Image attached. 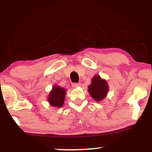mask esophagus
Here are the masks:
<instances>
[{
  "label": "esophagus",
  "instance_id": "obj_1",
  "mask_svg": "<svg viewBox=\"0 0 152 152\" xmlns=\"http://www.w3.org/2000/svg\"><path fill=\"white\" fill-rule=\"evenodd\" d=\"M72 86H73V88H78V87L81 86V83H73Z\"/></svg>",
  "mask_w": 152,
  "mask_h": 152
}]
</instances>
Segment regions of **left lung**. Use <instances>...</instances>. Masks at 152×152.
Masks as SVG:
<instances>
[{
	"label": "left lung",
	"mask_w": 152,
	"mask_h": 152,
	"mask_svg": "<svg viewBox=\"0 0 152 152\" xmlns=\"http://www.w3.org/2000/svg\"><path fill=\"white\" fill-rule=\"evenodd\" d=\"M88 92L91 96L96 102H100L105 99L109 90V86L106 80L102 79L100 76H94L92 78L91 83L88 86Z\"/></svg>",
	"instance_id": "8db88e82"
}]
</instances>
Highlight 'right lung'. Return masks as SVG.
<instances>
[{
    "label": "right lung",
    "mask_w": 152,
    "mask_h": 152,
    "mask_svg": "<svg viewBox=\"0 0 152 152\" xmlns=\"http://www.w3.org/2000/svg\"><path fill=\"white\" fill-rule=\"evenodd\" d=\"M66 92L65 88L58 86H54L50 91L48 97L49 104L54 107H61L64 105V100H65Z\"/></svg>",
    "instance_id": "obj_1"
}]
</instances>
